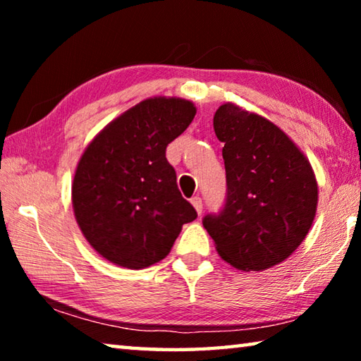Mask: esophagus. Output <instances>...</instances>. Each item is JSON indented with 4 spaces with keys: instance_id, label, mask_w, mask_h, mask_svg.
Instances as JSON below:
<instances>
[{
    "instance_id": "1",
    "label": "esophagus",
    "mask_w": 361,
    "mask_h": 361,
    "mask_svg": "<svg viewBox=\"0 0 361 361\" xmlns=\"http://www.w3.org/2000/svg\"><path fill=\"white\" fill-rule=\"evenodd\" d=\"M191 204H192V207L195 209V212H197L199 215H200V213H202V199L195 195V197L191 199Z\"/></svg>"
}]
</instances>
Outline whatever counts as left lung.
<instances>
[{
	"label": "left lung",
	"instance_id": "obj_1",
	"mask_svg": "<svg viewBox=\"0 0 361 361\" xmlns=\"http://www.w3.org/2000/svg\"><path fill=\"white\" fill-rule=\"evenodd\" d=\"M213 129L224 143L228 197L204 228L218 255L240 271H266L301 245L314 223L319 185L309 159L262 116L223 103Z\"/></svg>",
	"mask_w": 361,
	"mask_h": 361
}]
</instances>
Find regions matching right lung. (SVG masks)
I'll list each match as a JSON object with an SVG mask.
<instances>
[{
    "mask_svg": "<svg viewBox=\"0 0 361 361\" xmlns=\"http://www.w3.org/2000/svg\"><path fill=\"white\" fill-rule=\"evenodd\" d=\"M195 111L180 97H151L106 124L84 149L71 185L73 212L85 240L113 264H156L183 224L197 218L166 157Z\"/></svg>",
    "mask_w": 361,
    "mask_h": 361,
    "instance_id": "1",
    "label": "right lung"
}]
</instances>
